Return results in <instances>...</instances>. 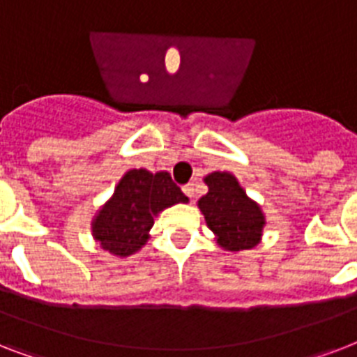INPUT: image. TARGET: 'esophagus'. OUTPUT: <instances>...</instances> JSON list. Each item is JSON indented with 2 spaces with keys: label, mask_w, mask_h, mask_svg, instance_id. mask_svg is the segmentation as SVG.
<instances>
[{
  "label": "esophagus",
  "mask_w": 357,
  "mask_h": 357,
  "mask_svg": "<svg viewBox=\"0 0 357 357\" xmlns=\"http://www.w3.org/2000/svg\"><path fill=\"white\" fill-rule=\"evenodd\" d=\"M183 192L187 196H189L190 200H192V198H195V183H189V185H185L183 187Z\"/></svg>",
  "instance_id": "34e87169"
}]
</instances>
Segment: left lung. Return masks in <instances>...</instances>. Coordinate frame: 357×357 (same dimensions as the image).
<instances>
[{
	"label": "left lung",
	"mask_w": 357,
	"mask_h": 357,
	"mask_svg": "<svg viewBox=\"0 0 357 357\" xmlns=\"http://www.w3.org/2000/svg\"><path fill=\"white\" fill-rule=\"evenodd\" d=\"M207 195L198 200V209L207 228L226 252H244L261 243L266 218L261 206L252 200L229 172H211L204 178Z\"/></svg>",
	"instance_id": "8db88e82"
}]
</instances>
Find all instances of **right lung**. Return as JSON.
Masks as SVG:
<instances>
[{
	"label": "right lung",
	"instance_id": "add662e5",
	"mask_svg": "<svg viewBox=\"0 0 357 357\" xmlns=\"http://www.w3.org/2000/svg\"><path fill=\"white\" fill-rule=\"evenodd\" d=\"M187 202L189 198L168 172L131 168L92 218V237L109 254L129 257L148 243L153 218L159 213Z\"/></svg>",
	"mask_w": 357,
	"mask_h": 357
}]
</instances>
